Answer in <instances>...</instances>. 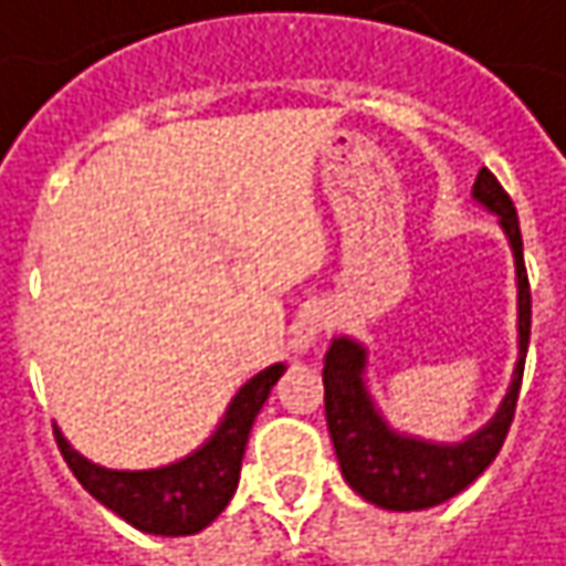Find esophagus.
I'll return each mask as SVG.
<instances>
[{
  "label": "esophagus",
  "instance_id": "34e87169",
  "mask_svg": "<svg viewBox=\"0 0 566 566\" xmlns=\"http://www.w3.org/2000/svg\"><path fill=\"white\" fill-rule=\"evenodd\" d=\"M323 326H326V314H323L319 307H304V311L297 314V319L291 323V349H314V343L319 339Z\"/></svg>",
  "mask_w": 566,
  "mask_h": 566
}]
</instances>
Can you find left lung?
<instances>
[{"label":"left lung","instance_id":"obj_1","mask_svg":"<svg viewBox=\"0 0 566 566\" xmlns=\"http://www.w3.org/2000/svg\"><path fill=\"white\" fill-rule=\"evenodd\" d=\"M471 195L481 208L496 214L515 262L518 358H515L510 390L493 419L461 442H436V439H419L410 432H397L381 416L365 381L368 349L352 336H336L323 358L326 426H329V439L339 458L343 478L361 500L390 513L429 510L451 500L464 486H471L500 454L510 422H513L525 352H528V329H532V294H528V275H525V259H522V233H518L513 201L503 191V185L493 179L490 169L478 172Z\"/></svg>","mask_w":566,"mask_h":566}]
</instances>
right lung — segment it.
Returning <instances> with one entry per match:
<instances>
[{"label":"right lung","instance_id":"add662e5","mask_svg":"<svg viewBox=\"0 0 566 566\" xmlns=\"http://www.w3.org/2000/svg\"><path fill=\"white\" fill-rule=\"evenodd\" d=\"M282 375V361L252 375L250 381L233 394L211 439H205L198 449L179 461L150 468V471L102 468L73 449L60 429H53V436L76 481L83 483L105 510H112L127 525L147 535H166V538L195 535L208 528L217 515L227 510L230 496L237 493L252 422Z\"/></svg>","mask_w":566,"mask_h":566}]
</instances>
